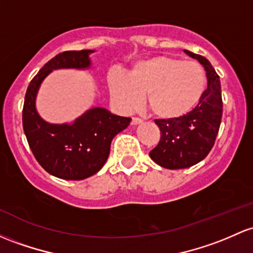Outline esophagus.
<instances>
[{"mask_svg":"<svg viewBox=\"0 0 253 253\" xmlns=\"http://www.w3.org/2000/svg\"><path fill=\"white\" fill-rule=\"evenodd\" d=\"M141 122H143V120H141V119H139V118H132L131 124L132 125H139V124H141Z\"/></svg>","mask_w":253,"mask_h":253,"instance_id":"34e87169","label":"esophagus"}]
</instances>
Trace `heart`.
I'll return each mask as SVG.
<instances>
[{"instance_id": "1", "label": "heart", "mask_w": 253, "mask_h": 253, "mask_svg": "<svg viewBox=\"0 0 253 253\" xmlns=\"http://www.w3.org/2000/svg\"><path fill=\"white\" fill-rule=\"evenodd\" d=\"M207 83L199 63L167 55L139 61L127 76L119 71L108 76L110 96L120 109H134L145 96L146 107L162 120L187 115L201 102Z\"/></svg>"}]
</instances>
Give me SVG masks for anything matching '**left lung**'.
Returning a JSON list of instances; mask_svg holds the SVG:
<instances>
[{"instance_id":"left-lung-1","label":"left lung","mask_w":253,"mask_h":253,"mask_svg":"<svg viewBox=\"0 0 253 253\" xmlns=\"http://www.w3.org/2000/svg\"><path fill=\"white\" fill-rule=\"evenodd\" d=\"M184 51L204 67L208 87L201 102L187 115L176 120H155L161 139L149 155L154 162L167 169L192 167L204 160L215 144L222 119L220 77L204 56Z\"/></svg>"}]
</instances>
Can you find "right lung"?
<instances>
[{
    "mask_svg": "<svg viewBox=\"0 0 253 253\" xmlns=\"http://www.w3.org/2000/svg\"><path fill=\"white\" fill-rule=\"evenodd\" d=\"M93 51L60 52L36 74L25 95L23 127L30 149L49 174L63 180H83L96 174L107 162L113 138L131 122V118L114 115L99 107L88 109L73 124H49L37 113L36 97L50 72L88 68Z\"/></svg>",
    "mask_w": 253,
    "mask_h": 253,
    "instance_id": "right-lung-1",
    "label": "right lung"
}]
</instances>
